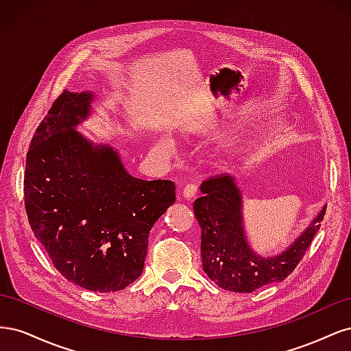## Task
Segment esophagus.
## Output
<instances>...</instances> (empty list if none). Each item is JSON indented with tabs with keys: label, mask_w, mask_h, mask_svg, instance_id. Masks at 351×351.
<instances>
[{
	"label": "esophagus",
	"mask_w": 351,
	"mask_h": 351,
	"mask_svg": "<svg viewBox=\"0 0 351 351\" xmlns=\"http://www.w3.org/2000/svg\"><path fill=\"white\" fill-rule=\"evenodd\" d=\"M196 192H197V186L190 183V184H186L183 187V196L184 199H193L196 196Z\"/></svg>",
	"instance_id": "esophagus-1"
}]
</instances>
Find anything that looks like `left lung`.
Segmentation results:
<instances>
[{
	"instance_id": "obj_1",
	"label": "left lung",
	"mask_w": 351,
	"mask_h": 351,
	"mask_svg": "<svg viewBox=\"0 0 351 351\" xmlns=\"http://www.w3.org/2000/svg\"><path fill=\"white\" fill-rule=\"evenodd\" d=\"M204 196L193 210L202 228L200 253L204 271L218 287L234 293H252L285 280L299 265L321 227L326 206L291 246L277 256L262 258L249 246L243 226L241 192L236 180L221 174L205 180Z\"/></svg>"
}]
</instances>
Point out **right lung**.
<instances>
[{
    "mask_svg": "<svg viewBox=\"0 0 351 351\" xmlns=\"http://www.w3.org/2000/svg\"><path fill=\"white\" fill-rule=\"evenodd\" d=\"M92 99L90 92L62 90L38 125L26 156L25 206L62 277L111 293L141 277L149 231L176 202V184L130 176L112 147L76 130Z\"/></svg>",
    "mask_w": 351,
    "mask_h": 351,
    "instance_id": "obj_1",
    "label": "right lung"
}]
</instances>
